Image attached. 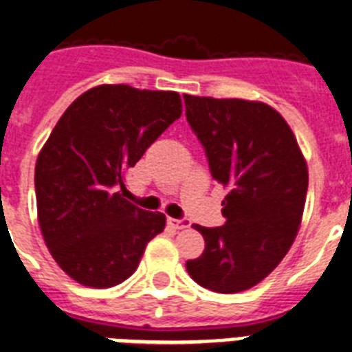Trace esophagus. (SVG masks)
<instances>
[{
	"instance_id": "1",
	"label": "esophagus",
	"mask_w": 352,
	"mask_h": 352,
	"mask_svg": "<svg viewBox=\"0 0 352 352\" xmlns=\"http://www.w3.org/2000/svg\"><path fill=\"white\" fill-rule=\"evenodd\" d=\"M168 225L175 230H184V228H190V221L188 219H173V217H168Z\"/></svg>"
}]
</instances>
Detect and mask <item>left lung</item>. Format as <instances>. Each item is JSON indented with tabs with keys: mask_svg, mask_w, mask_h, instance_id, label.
<instances>
[{
	"mask_svg": "<svg viewBox=\"0 0 352 352\" xmlns=\"http://www.w3.org/2000/svg\"><path fill=\"white\" fill-rule=\"evenodd\" d=\"M210 173L228 188L225 225H195L204 252L186 270L204 289L234 294L278 267L300 228L309 171L285 118L263 102L184 95Z\"/></svg>",
	"mask_w": 352,
	"mask_h": 352,
	"instance_id": "obj_1",
	"label": "left lung"
}]
</instances>
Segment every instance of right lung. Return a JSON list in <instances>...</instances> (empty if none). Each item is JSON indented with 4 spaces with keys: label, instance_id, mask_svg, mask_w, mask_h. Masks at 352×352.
I'll use <instances>...</instances> for the list:
<instances>
[{
    "label": "right lung",
    "instance_id": "add662e5",
    "mask_svg": "<svg viewBox=\"0 0 352 352\" xmlns=\"http://www.w3.org/2000/svg\"><path fill=\"white\" fill-rule=\"evenodd\" d=\"M182 115L175 91L98 85L67 107L38 155V221L47 248L74 281L107 289L137 270L164 230L160 212L126 201L124 173Z\"/></svg>",
    "mask_w": 352,
    "mask_h": 352
}]
</instances>
